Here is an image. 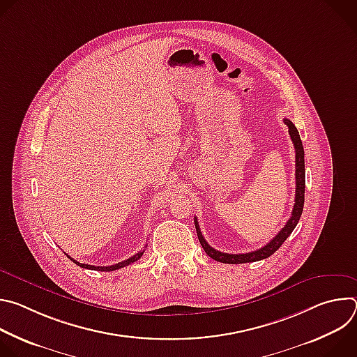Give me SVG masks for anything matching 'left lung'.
<instances>
[{
    "instance_id": "obj_1",
    "label": "left lung",
    "mask_w": 357,
    "mask_h": 357,
    "mask_svg": "<svg viewBox=\"0 0 357 357\" xmlns=\"http://www.w3.org/2000/svg\"><path fill=\"white\" fill-rule=\"evenodd\" d=\"M284 123L288 126V132H289V137H291V139L294 142V148H295V183H296V186H295V203H294L289 220L278 231V234L270 243H267L264 247H261L256 251H251V252H244V254H229V252L218 251L208 244V241L203 238L197 219L195 218L197 238H199L203 250L206 251V254L211 259H213L219 263H225V264H243V263H254L259 260H264V259L270 257L271 254H274L282 245V243L288 238V236L292 233V230L298 225L299 218L302 215L303 200H305V160H303L305 154H303L302 141H301L296 127L288 119H284Z\"/></svg>"
}]
</instances>
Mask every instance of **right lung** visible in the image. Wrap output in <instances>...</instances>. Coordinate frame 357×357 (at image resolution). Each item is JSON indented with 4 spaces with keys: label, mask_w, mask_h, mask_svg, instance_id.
<instances>
[{
    "label": "right lung",
    "mask_w": 357,
    "mask_h": 357,
    "mask_svg": "<svg viewBox=\"0 0 357 357\" xmlns=\"http://www.w3.org/2000/svg\"><path fill=\"white\" fill-rule=\"evenodd\" d=\"M146 250V245L139 251V252H137V254H134L132 257H130V259H127V260H124V261H121V263H117V264H113V266H109V267H96V266H90V264H82V263H79V261H76V260H73L72 257H69L68 254L66 256L75 263V264H77L79 267H82V268H87V270H96V271H114V270H119V268H123V267H126V266H130L131 263H135L137 260H139L141 259V256L144 254V251Z\"/></svg>",
    "instance_id": "add662e5"
}]
</instances>
